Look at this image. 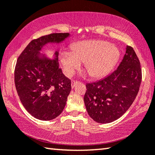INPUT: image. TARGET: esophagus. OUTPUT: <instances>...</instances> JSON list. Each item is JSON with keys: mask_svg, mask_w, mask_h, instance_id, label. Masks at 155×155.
Wrapping results in <instances>:
<instances>
[{"mask_svg": "<svg viewBox=\"0 0 155 155\" xmlns=\"http://www.w3.org/2000/svg\"><path fill=\"white\" fill-rule=\"evenodd\" d=\"M78 81H72V82H71V86H72V88H74V86L77 85V84L78 83Z\"/></svg>", "mask_w": 155, "mask_h": 155, "instance_id": "esophagus-1", "label": "esophagus"}]
</instances>
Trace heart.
Returning <instances> with one entry per match:
<instances>
[{"label": "heart", "instance_id": "1", "mask_svg": "<svg viewBox=\"0 0 155 155\" xmlns=\"http://www.w3.org/2000/svg\"><path fill=\"white\" fill-rule=\"evenodd\" d=\"M71 52H62L60 61L64 74L70 77L83 63L84 68L91 78L106 76L114 67L120 57L116 46L103 40L78 41L70 47Z\"/></svg>", "mask_w": 155, "mask_h": 155}]
</instances>
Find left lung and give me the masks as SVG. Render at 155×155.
Masks as SVG:
<instances>
[{"label":"left lung","instance_id":"1","mask_svg":"<svg viewBox=\"0 0 155 155\" xmlns=\"http://www.w3.org/2000/svg\"><path fill=\"white\" fill-rule=\"evenodd\" d=\"M141 81L140 62L131 46L114 72L97 82L87 83L84 103L90 116L102 124L118 119L133 104Z\"/></svg>","mask_w":155,"mask_h":155}]
</instances>
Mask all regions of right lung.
I'll list each match as a JSON object with an SVG mask.
<instances>
[{"mask_svg": "<svg viewBox=\"0 0 155 155\" xmlns=\"http://www.w3.org/2000/svg\"><path fill=\"white\" fill-rule=\"evenodd\" d=\"M70 33H52L31 41L18 57L15 68V88L21 103L29 114L40 120L56 118L61 114L71 91V81L63 74L59 51L51 59L41 54L48 43L59 44Z\"/></svg>", "mask_w": 155, "mask_h": 155, "instance_id": "obj_1", "label": "right lung"}]
</instances>
